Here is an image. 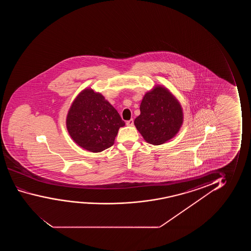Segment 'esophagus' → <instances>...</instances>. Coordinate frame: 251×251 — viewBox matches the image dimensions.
I'll list each match as a JSON object with an SVG mask.
<instances>
[{
  "label": "esophagus",
  "instance_id": "1",
  "mask_svg": "<svg viewBox=\"0 0 251 251\" xmlns=\"http://www.w3.org/2000/svg\"><path fill=\"white\" fill-rule=\"evenodd\" d=\"M126 124H127V126H133L134 125V120L130 119V120L127 121Z\"/></svg>",
  "mask_w": 251,
  "mask_h": 251
}]
</instances>
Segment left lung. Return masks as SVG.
<instances>
[{
	"label": "left lung",
	"instance_id": "1",
	"mask_svg": "<svg viewBox=\"0 0 251 251\" xmlns=\"http://www.w3.org/2000/svg\"><path fill=\"white\" fill-rule=\"evenodd\" d=\"M140 110L134 125L150 144L161 145L171 140L182 125L181 105L164 87L157 86L146 93Z\"/></svg>",
	"mask_w": 251,
	"mask_h": 251
}]
</instances>
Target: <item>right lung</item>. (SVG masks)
I'll return each instance as SVG.
<instances>
[{
    "label": "right lung",
    "instance_id": "right-lung-1",
    "mask_svg": "<svg viewBox=\"0 0 251 251\" xmlns=\"http://www.w3.org/2000/svg\"><path fill=\"white\" fill-rule=\"evenodd\" d=\"M125 123L100 93L86 89L74 101L67 117V128L79 147L99 152L112 147Z\"/></svg>",
    "mask_w": 251,
    "mask_h": 251
}]
</instances>
